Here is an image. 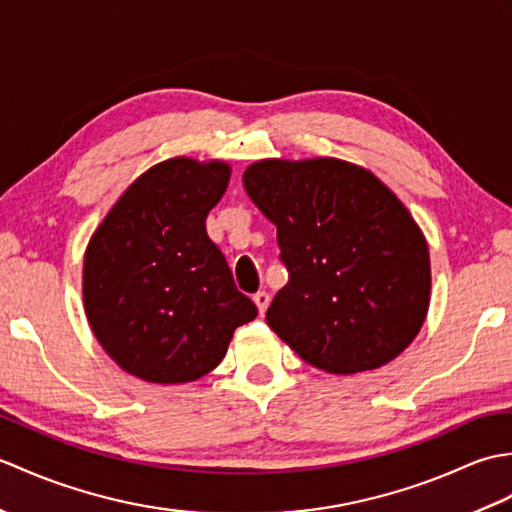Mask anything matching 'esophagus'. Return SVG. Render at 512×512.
I'll return each instance as SVG.
<instances>
[{
	"label": "esophagus",
	"instance_id": "34e87169",
	"mask_svg": "<svg viewBox=\"0 0 512 512\" xmlns=\"http://www.w3.org/2000/svg\"><path fill=\"white\" fill-rule=\"evenodd\" d=\"M253 301H255V306H257V310H259V314H264L266 312V308H268V301H270V297H268V292H264V290H259L257 295L253 297Z\"/></svg>",
	"mask_w": 512,
	"mask_h": 512
}]
</instances>
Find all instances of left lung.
Returning a JSON list of instances; mask_svg holds the SVG:
<instances>
[{
  "label": "left lung",
  "mask_w": 512,
  "mask_h": 512,
  "mask_svg": "<svg viewBox=\"0 0 512 512\" xmlns=\"http://www.w3.org/2000/svg\"><path fill=\"white\" fill-rule=\"evenodd\" d=\"M244 189L277 226L290 279L266 321L303 361L350 376L387 365L427 319L429 246L372 171L339 158L257 160Z\"/></svg>",
  "instance_id": "left-lung-1"
}]
</instances>
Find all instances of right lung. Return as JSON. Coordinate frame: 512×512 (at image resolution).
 <instances>
[{
    "label": "right lung",
    "mask_w": 512,
    "mask_h": 512,
    "mask_svg": "<svg viewBox=\"0 0 512 512\" xmlns=\"http://www.w3.org/2000/svg\"><path fill=\"white\" fill-rule=\"evenodd\" d=\"M231 180L224 160L169 158L138 176L92 233L83 308L112 361L147 383L182 385L222 363L257 317L235 288L206 215Z\"/></svg>",
    "instance_id": "add662e5"
}]
</instances>
